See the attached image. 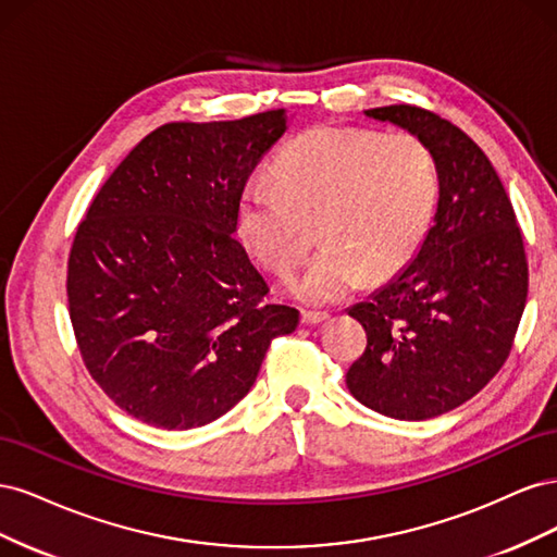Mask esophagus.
<instances>
[{
    "label": "esophagus",
    "instance_id": "34e87169",
    "mask_svg": "<svg viewBox=\"0 0 557 557\" xmlns=\"http://www.w3.org/2000/svg\"><path fill=\"white\" fill-rule=\"evenodd\" d=\"M330 315L325 311H311V309H301V323L305 325H320L323 320H327Z\"/></svg>",
    "mask_w": 557,
    "mask_h": 557
}]
</instances>
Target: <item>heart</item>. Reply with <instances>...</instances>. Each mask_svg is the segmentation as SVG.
<instances>
[{
  "label": "heart",
  "instance_id": "1",
  "mask_svg": "<svg viewBox=\"0 0 557 557\" xmlns=\"http://www.w3.org/2000/svg\"><path fill=\"white\" fill-rule=\"evenodd\" d=\"M278 186L250 181L237 207L246 250L278 276L293 274L315 242L325 248L293 290L311 305L344 297L362 274L381 281L423 244L440 199V166L413 132L318 125L281 150Z\"/></svg>",
  "mask_w": 557,
  "mask_h": 557
}]
</instances>
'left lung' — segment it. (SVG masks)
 <instances>
[{"mask_svg": "<svg viewBox=\"0 0 557 557\" xmlns=\"http://www.w3.org/2000/svg\"><path fill=\"white\" fill-rule=\"evenodd\" d=\"M428 141L440 201L418 256L348 315L367 348L346 372L350 395L397 420L460 407L507 362L528 301V258L511 199L467 134L428 109L364 111Z\"/></svg>", "mask_w": 557, "mask_h": 557, "instance_id": "8db88e82", "label": "left lung"}]
</instances>
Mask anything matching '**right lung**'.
Returning <instances> with one entry per match:
<instances>
[{
	"instance_id": "1",
	"label": "right lung",
	"mask_w": 557,
	"mask_h": 557,
	"mask_svg": "<svg viewBox=\"0 0 557 557\" xmlns=\"http://www.w3.org/2000/svg\"><path fill=\"white\" fill-rule=\"evenodd\" d=\"M285 132V111L166 123L115 166L78 223L66 299L81 358L129 416L193 430L256 383L299 311L234 237L246 181Z\"/></svg>"
}]
</instances>
